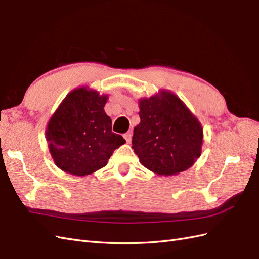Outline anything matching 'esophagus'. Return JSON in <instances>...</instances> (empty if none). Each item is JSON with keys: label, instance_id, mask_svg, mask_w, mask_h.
I'll use <instances>...</instances> for the list:
<instances>
[{"label": "esophagus", "instance_id": "1", "mask_svg": "<svg viewBox=\"0 0 259 259\" xmlns=\"http://www.w3.org/2000/svg\"><path fill=\"white\" fill-rule=\"evenodd\" d=\"M124 138H125V140H126V143L130 144L132 140V132H127L126 134H124Z\"/></svg>", "mask_w": 259, "mask_h": 259}]
</instances>
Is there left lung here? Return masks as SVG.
<instances>
[{
  "label": "left lung",
  "mask_w": 259,
  "mask_h": 259,
  "mask_svg": "<svg viewBox=\"0 0 259 259\" xmlns=\"http://www.w3.org/2000/svg\"><path fill=\"white\" fill-rule=\"evenodd\" d=\"M140 123L132 148L140 163L154 173L170 176L193 165L201 155L203 131L199 121L174 94L139 103Z\"/></svg>",
  "instance_id": "1"
}]
</instances>
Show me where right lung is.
I'll return each mask as SVG.
<instances>
[{
  "mask_svg": "<svg viewBox=\"0 0 259 259\" xmlns=\"http://www.w3.org/2000/svg\"><path fill=\"white\" fill-rule=\"evenodd\" d=\"M107 96L77 89L62 101L49 122L46 136L56 165L69 174L85 176L107 165L125 139L111 131L104 110Z\"/></svg>",
  "mask_w": 259,
  "mask_h": 259,
  "instance_id": "add662e5",
  "label": "right lung"
}]
</instances>
